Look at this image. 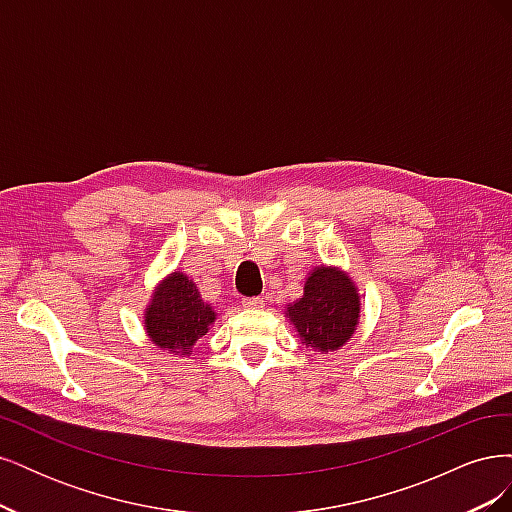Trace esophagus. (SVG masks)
<instances>
[{"mask_svg":"<svg viewBox=\"0 0 512 512\" xmlns=\"http://www.w3.org/2000/svg\"><path fill=\"white\" fill-rule=\"evenodd\" d=\"M241 303H243V307H262V305H265V301H262L260 297H245Z\"/></svg>","mask_w":512,"mask_h":512,"instance_id":"34e87169","label":"esophagus"}]
</instances>
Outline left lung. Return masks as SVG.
<instances>
[{"label":"left lung","instance_id":"left-lung-1","mask_svg":"<svg viewBox=\"0 0 512 512\" xmlns=\"http://www.w3.org/2000/svg\"><path fill=\"white\" fill-rule=\"evenodd\" d=\"M288 318L303 344L318 352L344 346L359 322V294L350 277L335 269H316L307 277L303 299L288 307Z\"/></svg>","mask_w":512,"mask_h":512}]
</instances>
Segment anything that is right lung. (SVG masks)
I'll return each mask as SVG.
<instances>
[{"mask_svg": "<svg viewBox=\"0 0 512 512\" xmlns=\"http://www.w3.org/2000/svg\"><path fill=\"white\" fill-rule=\"evenodd\" d=\"M213 320L215 314L200 299L194 282L181 273H173L160 286L145 316L147 333L156 346L183 352H190Z\"/></svg>", "mask_w": 512, "mask_h": 512, "instance_id": "right-lung-1", "label": "right lung"}]
</instances>
